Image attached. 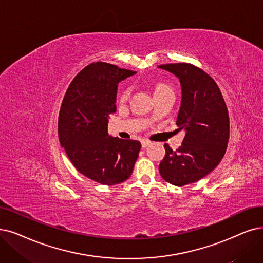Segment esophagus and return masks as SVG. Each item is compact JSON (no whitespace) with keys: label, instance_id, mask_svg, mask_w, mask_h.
<instances>
[{"label":"esophagus","instance_id":"1","mask_svg":"<svg viewBox=\"0 0 263 263\" xmlns=\"http://www.w3.org/2000/svg\"><path fill=\"white\" fill-rule=\"evenodd\" d=\"M151 144V142L150 141H148V140H142L141 141V146L143 149H145V148H148V146Z\"/></svg>","mask_w":263,"mask_h":263}]
</instances>
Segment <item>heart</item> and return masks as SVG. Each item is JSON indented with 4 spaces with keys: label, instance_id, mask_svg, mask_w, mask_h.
<instances>
[{
    "label": "heart",
    "instance_id": "b5f03b06",
    "mask_svg": "<svg viewBox=\"0 0 263 263\" xmlns=\"http://www.w3.org/2000/svg\"><path fill=\"white\" fill-rule=\"evenodd\" d=\"M171 88L172 87L170 85H167V84H165V83H159V84H156V85H155L154 92L165 90V89H171ZM129 93H130V89L129 88L122 89V91L120 92V95H119L120 102H124V101L127 100V98L129 97Z\"/></svg>",
    "mask_w": 263,
    "mask_h": 263
}]
</instances>
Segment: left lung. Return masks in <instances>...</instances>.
<instances>
[{
    "instance_id": "obj_1",
    "label": "left lung",
    "mask_w": 263,
    "mask_h": 263,
    "mask_svg": "<svg viewBox=\"0 0 263 263\" xmlns=\"http://www.w3.org/2000/svg\"><path fill=\"white\" fill-rule=\"evenodd\" d=\"M159 68L180 81L181 106L176 125L185 132L179 149L173 151L164 144L166 154L159 171L165 181L182 186L202 179L222 160L230 136L229 113L217 83L202 69L185 62Z\"/></svg>"
}]
</instances>
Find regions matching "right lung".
I'll return each mask as SVG.
<instances>
[{"mask_svg":"<svg viewBox=\"0 0 263 263\" xmlns=\"http://www.w3.org/2000/svg\"><path fill=\"white\" fill-rule=\"evenodd\" d=\"M107 62H92L73 79L61 103L58 136L78 172L101 184H118L130 177L141 143L108 134L117 111L118 84L135 74Z\"/></svg>","mask_w":263,"mask_h":263,"instance_id":"1","label":"right lung"}]
</instances>
